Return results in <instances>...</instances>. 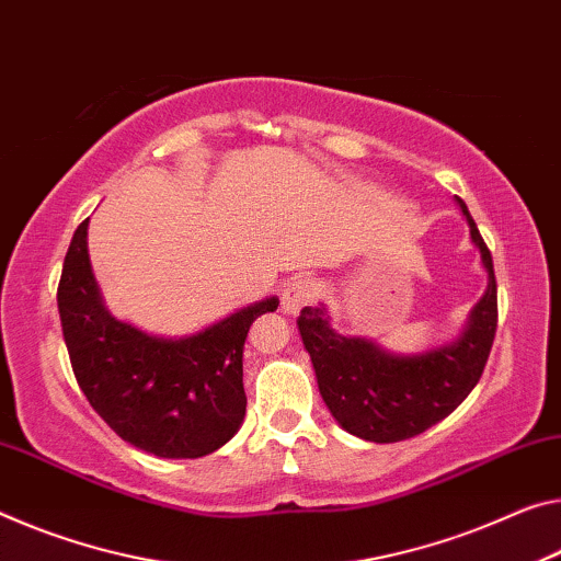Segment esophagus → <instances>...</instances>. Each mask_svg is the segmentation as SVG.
<instances>
[{
    "label": "esophagus",
    "mask_w": 561,
    "mask_h": 561,
    "mask_svg": "<svg viewBox=\"0 0 561 561\" xmlns=\"http://www.w3.org/2000/svg\"><path fill=\"white\" fill-rule=\"evenodd\" d=\"M314 284L309 279H295L282 291V309L287 314H297L301 307H307L314 299Z\"/></svg>",
    "instance_id": "esophagus-1"
}]
</instances>
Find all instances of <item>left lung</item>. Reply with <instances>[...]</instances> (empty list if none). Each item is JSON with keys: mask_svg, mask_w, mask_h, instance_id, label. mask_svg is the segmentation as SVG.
Segmentation results:
<instances>
[{"mask_svg": "<svg viewBox=\"0 0 561 561\" xmlns=\"http://www.w3.org/2000/svg\"><path fill=\"white\" fill-rule=\"evenodd\" d=\"M457 204L489 282L455 342L420 354H394L367 336L336 332L324 305L305 307L297 319L319 394L342 430L354 437L377 444L416 437L455 412L482 377L496 332L494 264L467 204Z\"/></svg>", "mask_w": 561, "mask_h": 561, "instance_id": "obj_1", "label": "left lung"}]
</instances>
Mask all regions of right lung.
<instances>
[{
    "mask_svg": "<svg viewBox=\"0 0 561 561\" xmlns=\"http://www.w3.org/2000/svg\"><path fill=\"white\" fill-rule=\"evenodd\" d=\"M87 227L89 219L69 244L57 305L69 362L89 404L124 442L154 457L197 459L225 447L247 412V332L279 299L254 301L197 334H147L104 307Z\"/></svg>",
    "mask_w": 561,
    "mask_h": 561,
    "instance_id": "obj_1",
    "label": "right lung"
}]
</instances>
